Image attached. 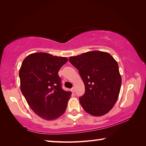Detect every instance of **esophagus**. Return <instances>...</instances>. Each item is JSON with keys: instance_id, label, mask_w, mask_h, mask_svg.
<instances>
[{"instance_id": "34e87169", "label": "esophagus", "mask_w": 146, "mask_h": 146, "mask_svg": "<svg viewBox=\"0 0 146 146\" xmlns=\"http://www.w3.org/2000/svg\"><path fill=\"white\" fill-rule=\"evenodd\" d=\"M71 92L74 93V92H75V88H72L71 89Z\"/></svg>"}]
</instances>
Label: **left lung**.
Segmentation results:
<instances>
[{"instance_id": "8db88e82", "label": "left lung", "mask_w": 146, "mask_h": 146, "mask_svg": "<svg viewBox=\"0 0 146 146\" xmlns=\"http://www.w3.org/2000/svg\"><path fill=\"white\" fill-rule=\"evenodd\" d=\"M69 61L78 70L85 92L79 100L88 113L102 116L107 113L119 98L122 83L117 62L107 52L92 51Z\"/></svg>"}]
</instances>
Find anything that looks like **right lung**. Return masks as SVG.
<instances>
[{"mask_svg": "<svg viewBox=\"0 0 146 146\" xmlns=\"http://www.w3.org/2000/svg\"><path fill=\"white\" fill-rule=\"evenodd\" d=\"M67 61L66 57L35 52L22 63L21 90L30 108L43 119H56L66 109L71 92L61 88L58 71Z\"/></svg>", "mask_w": 146, "mask_h": 146, "instance_id": "add662e5", "label": "right lung"}]
</instances>
